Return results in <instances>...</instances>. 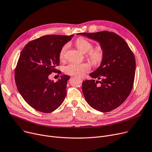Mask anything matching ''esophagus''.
<instances>
[{"instance_id":"34e87169","label":"esophagus","mask_w":152,"mask_h":152,"mask_svg":"<svg viewBox=\"0 0 152 152\" xmlns=\"http://www.w3.org/2000/svg\"><path fill=\"white\" fill-rule=\"evenodd\" d=\"M78 78H79L80 80H84V78H83V77H79Z\"/></svg>"}]
</instances>
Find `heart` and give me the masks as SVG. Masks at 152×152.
Instances as JSON below:
<instances>
[{
  "label": "heart",
  "mask_w": 152,
  "mask_h": 152,
  "mask_svg": "<svg viewBox=\"0 0 152 152\" xmlns=\"http://www.w3.org/2000/svg\"><path fill=\"white\" fill-rule=\"evenodd\" d=\"M77 48L83 53H86L87 59L93 64H100L104 56V49L101 45H97L92 48V44L89 41L83 38H78L75 41ZM67 49V44L64 45L59 53L60 60H63L65 58L66 52ZM91 70V65L88 63H69L63 67L65 74L69 75L82 76L88 73Z\"/></svg>",
  "instance_id": "1"
}]
</instances>
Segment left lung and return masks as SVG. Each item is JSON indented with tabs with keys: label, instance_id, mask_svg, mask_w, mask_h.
I'll list each match as a JSON object with an SVG mask.
<instances>
[{
	"label": "left lung",
	"instance_id": "obj_1",
	"mask_svg": "<svg viewBox=\"0 0 152 152\" xmlns=\"http://www.w3.org/2000/svg\"><path fill=\"white\" fill-rule=\"evenodd\" d=\"M77 34L97 41L104 49L100 66L89 75L94 79L82 83L87 103L103 113L119 107L132 90L136 71L133 53L118 34L108 31L80 33ZM94 78L100 79L95 81Z\"/></svg>",
	"mask_w": 152,
	"mask_h": 152
}]
</instances>
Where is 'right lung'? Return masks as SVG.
I'll return each mask as SVG.
<instances>
[{
  "label": "right lung",
  "mask_w": 152,
  "mask_h": 152,
  "mask_svg": "<svg viewBox=\"0 0 152 152\" xmlns=\"http://www.w3.org/2000/svg\"><path fill=\"white\" fill-rule=\"evenodd\" d=\"M73 36H43L28 42L20 52L15 72L16 85L22 98L38 111L51 113L64 100L70 77L61 75L54 82L49 76L57 72L60 51Z\"/></svg>",
  "instance_id": "obj_1"
}]
</instances>
